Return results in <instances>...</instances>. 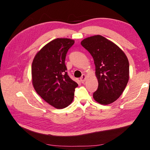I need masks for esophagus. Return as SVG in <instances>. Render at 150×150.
Returning <instances> with one entry per match:
<instances>
[{
	"mask_svg": "<svg viewBox=\"0 0 150 150\" xmlns=\"http://www.w3.org/2000/svg\"><path fill=\"white\" fill-rule=\"evenodd\" d=\"M86 79V74H83L82 76H81V78H80V80L81 81V83H84L85 82Z\"/></svg>",
	"mask_w": 150,
	"mask_h": 150,
	"instance_id": "34e87169",
	"label": "esophagus"
}]
</instances>
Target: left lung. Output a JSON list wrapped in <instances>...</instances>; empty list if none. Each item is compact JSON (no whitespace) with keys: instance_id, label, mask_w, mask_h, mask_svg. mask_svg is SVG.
<instances>
[{"instance_id":"8db88e82","label":"left lung","mask_w":150,"mask_h":150,"mask_svg":"<svg viewBox=\"0 0 150 150\" xmlns=\"http://www.w3.org/2000/svg\"><path fill=\"white\" fill-rule=\"evenodd\" d=\"M81 45L91 54L95 64L98 88L93 93L95 101L110 104L120 98L128 84L129 65L122 50L100 35L83 39Z\"/></svg>"}]
</instances>
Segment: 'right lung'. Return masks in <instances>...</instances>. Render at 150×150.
Here are the masks:
<instances>
[{"label": "right lung", "mask_w": 150, "mask_h": 150, "mask_svg": "<svg viewBox=\"0 0 150 150\" xmlns=\"http://www.w3.org/2000/svg\"><path fill=\"white\" fill-rule=\"evenodd\" d=\"M74 40L57 38L49 42L35 54L32 64V82L39 96L57 109L73 101L78 84L67 73L65 59Z\"/></svg>", "instance_id": "obj_1"}]
</instances>
